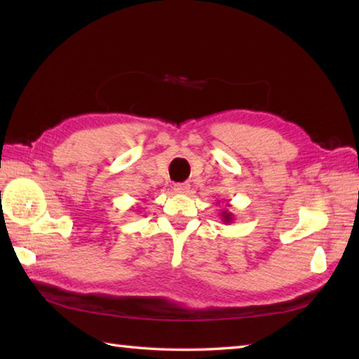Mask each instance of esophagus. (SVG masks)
Wrapping results in <instances>:
<instances>
[{"instance_id": "esophagus-1", "label": "esophagus", "mask_w": 359, "mask_h": 359, "mask_svg": "<svg viewBox=\"0 0 359 359\" xmlns=\"http://www.w3.org/2000/svg\"><path fill=\"white\" fill-rule=\"evenodd\" d=\"M174 191L177 194H188L189 193V184H175Z\"/></svg>"}]
</instances>
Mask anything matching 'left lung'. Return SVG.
Masks as SVG:
<instances>
[{
  "label": "left lung",
  "mask_w": 359,
  "mask_h": 359,
  "mask_svg": "<svg viewBox=\"0 0 359 359\" xmlns=\"http://www.w3.org/2000/svg\"><path fill=\"white\" fill-rule=\"evenodd\" d=\"M228 207H230V205H228ZM219 216H220V219H222V222H224L225 225H230V224L233 222V220H234V215H233V212L228 211L226 208L220 211Z\"/></svg>",
  "instance_id": "1"
}]
</instances>
